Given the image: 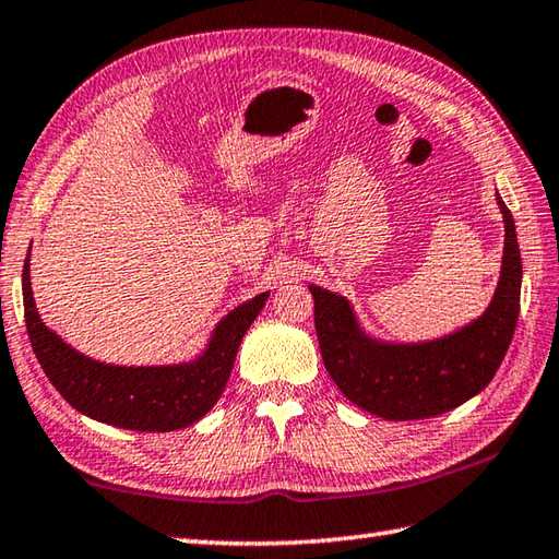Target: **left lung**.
<instances>
[{"instance_id":"obj_1","label":"left lung","mask_w":559,"mask_h":559,"mask_svg":"<svg viewBox=\"0 0 559 559\" xmlns=\"http://www.w3.org/2000/svg\"><path fill=\"white\" fill-rule=\"evenodd\" d=\"M504 259L483 317L451 336L424 344H385L364 334L346 298L310 286L314 330L326 373L344 395L390 421L429 419L483 392L507 356L521 308V251L504 201Z\"/></svg>"}]
</instances>
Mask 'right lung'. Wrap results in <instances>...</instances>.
Segmentation results:
<instances>
[{
    "instance_id": "right-lung-1",
    "label": "right lung",
    "mask_w": 559,
    "mask_h": 559,
    "mask_svg": "<svg viewBox=\"0 0 559 559\" xmlns=\"http://www.w3.org/2000/svg\"><path fill=\"white\" fill-rule=\"evenodd\" d=\"M28 257L21 273L26 330L40 368L76 412L130 431H177L213 409L233 373L239 342L269 293L239 305L215 326L205 352L179 366H111L86 358L43 324L33 302Z\"/></svg>"
}]
</instances>
